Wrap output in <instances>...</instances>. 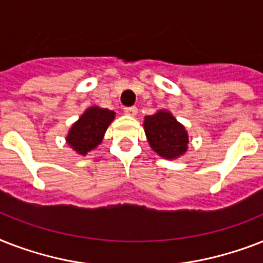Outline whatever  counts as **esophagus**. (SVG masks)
<instances>
[{
	"label": "esophagus",
	"mask_w": 263,
	"mask_h": 263,
	"mask_svg": "<svg viewBox=\"0 0 263 263\" xmlns=\"http://www.w3.org/2000/svg\"><path fill=\"white\" fill-rule=\"evenodd\" d=\"M124 113L127 116H131V117H135L136 113H138V109L135 106H131V107H125L124 109Z\"/></svg>",
	"instance_id": "1"
}]
</instances>
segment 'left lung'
<instances>
[{
	"label": "left lung",
	"mask_w": 263,
	"mask_h": 263,
	"mask_svg": "<svg viewBox=\"0 0 263 263\" xmlns=\"http://www.w3.org/2000/svg\"><path fill=\"white\" fill-rule=\"evenodd\" d=\"M144 134L153 152L166 160H177L188 150V132L166 109L144 117Z\"/></svg>",
	"instance_id": "obj_1"
}]
</instances>
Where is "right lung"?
Segmentation results:
<instances>
[{
    "label": "right lung",
    "instance_id": "add662e5",
    "mask_svg": "<svg viewBox=\"0 0 263 263\" xmlns=\"http://www.w3.org/2000/svg\"><path fill=\"white\" fill-rule=\"evenodd\" d=\"M115 117V111L105 107H99L97 105L87 107L79 120L72 124L65 138L67 143L79 156H87V153L101 144L107 127Z\"/></svg>",
    "mask_w": 263,
    "mask_h": 263
}]
</instances>
